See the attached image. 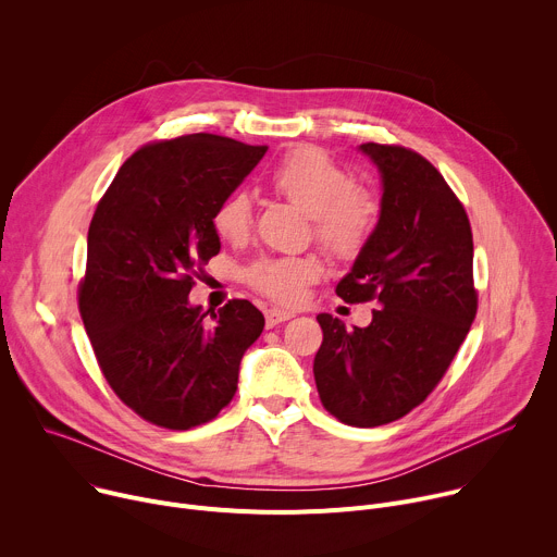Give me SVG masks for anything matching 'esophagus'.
<instances>
[{"instance_id":"1","label":"esophagus","mask_w":557,"mask_h":557,"mask_svg":"<svg viewBox=\"0 0 557 557\" xmlns=\"http://www.w3.org/2000/svg\"><path fill=\"white\" fill-rule=\"evenodd\" d=\"M290 317H293V312H288V310L269 308V310H267V329H273V326H277V324H282V322H288Z\"/></svg>"}]
</instances>
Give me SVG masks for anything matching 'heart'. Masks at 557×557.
Instances as JSON below:
<instances>
[{"label":"heart","mask_w":557,"mask_h":557,"mask_svg":"<svg viewBox=\"0 0 557 557\" xmlns=\"http://www.w3.org/2000/svg\"><path fill=\"white\" fill-rule=\"evenodd\" d=\"M271 189L310 218L312 237L335 260L357 258L379 222V200L355 185L352 176L317 147L288 151L269 176ZM211 224L222 243L243 247L253 231L249 194L233 191L213 209ZM312 256L262 258L245 273L247 282L277 304H297L320 277Z\"/></svg>","instance_id":"obj_1"}]
</instances>
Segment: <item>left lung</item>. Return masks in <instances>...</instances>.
<instances>
[{"label": "left lung", "instance_id": "left-lung-1", "mask_svg": "<svg viewBox=\"0 0 557 557\" xmlns=\"http://www.w3.org/2000/svg\"><path fill=\"white\" fill-rule=\"evenodd\" d=\"M381 176V213L350 273L348 304L374 301L372 322L346 331L317 314L324 342L312 372L324 408L376 428L421 406L443 379L479 308L469 218L438 170L412 149L363 143Z\"/></svg>", "mask_w": 557, "mask_h": 557}]
</instances>
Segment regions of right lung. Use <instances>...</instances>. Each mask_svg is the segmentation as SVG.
Segmentation results:
<instances>
[{"label":"right lung","mask_w":557,"mask_h":557,"mask_svg":"<svg viewBox=\"0 0 557 557\" xmlns=\"http://www.w3.org/2000/svg\"><path fill=\"white\" fill-rule=\"evenodd\" d=\"M264 153V145L215 134L149 143L95 211L78 310L110 387L153 425L189 430L215 419L264 331L247 299L224 304L213 324L189 301L196 271L220 253L213 209Z\"/></svg>","instance_id":"obj_1"}]
</instances>
